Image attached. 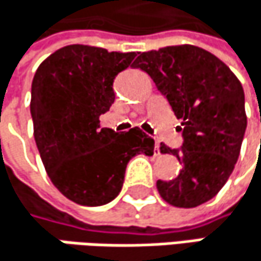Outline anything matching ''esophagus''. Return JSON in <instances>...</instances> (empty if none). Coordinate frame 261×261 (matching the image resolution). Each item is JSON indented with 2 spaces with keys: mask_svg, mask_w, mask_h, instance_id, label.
Segmentation results:
<instances>
[{
  "mask_svg": "<svg viewBox=\"0 0 261 261\" xmlns=\"http://www.w3.org/2000/svg\"><path fill=\"white\" fill-rule=\"evenodd\" d=\"M159 147H161V143H159V141H156V143H154V154H161Z\"/></svg>",
  "mask_w": 261,
  "mask_h": 261,
  "instance_id": "obj_1",
  "label": "esophagus"
}]
</instances>
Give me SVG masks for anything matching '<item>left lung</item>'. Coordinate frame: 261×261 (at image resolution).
Returning <instances> with one entry per match:
<instances>
[{"label": "left lung", "instance_id": "1", "mask_svg": "<svg viewBox=\"0 0 261 261\" xmlns=\"http://www.w3.org/2000/svg\"><path fill=\"white\" fill-rule=\"evenodd\" d=\"M134 66L183 120L181 147H159L183 168L176 179L158 180V191L176 207H197L221 191L238 162L246 129L242 84L219 58L192 45L143 52Z\"/></svg>", "mask_w": 261, "mask_h": 261}]
</instances>
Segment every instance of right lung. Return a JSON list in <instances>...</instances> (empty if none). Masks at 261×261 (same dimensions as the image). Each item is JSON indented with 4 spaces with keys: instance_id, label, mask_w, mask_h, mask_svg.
<instances>
[{
    "instance_id": "1",
    "label": "right lung",
    "mask_w": 261,
    "mask_h": 261,
    "mask_svg": "<svg viewBox=\"0 0 261 261\" xmlns=\"http://www.w3.org/2000/svg\"><path fill=\"white\" fill-rule=\"evenodd\" d=\"M135 57L69 45L49 55L34 75L30 110L42 162L55 188L82 206L113 201L129 161L153 154L154 140L140 127L120 134L99 121L114 103L115 76Z\"/></svg>"
}]
</instances>
